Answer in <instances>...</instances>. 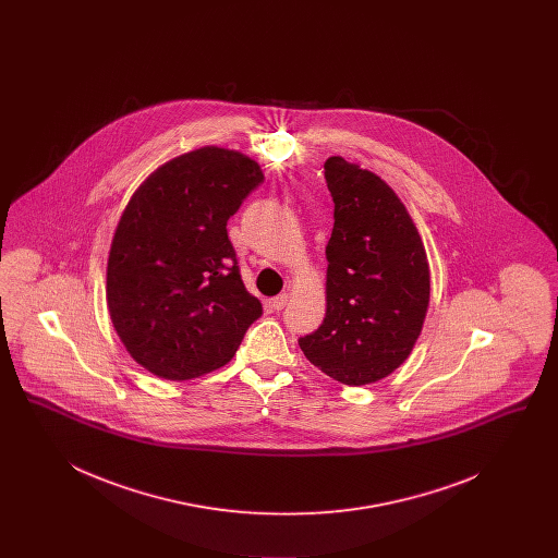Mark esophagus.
I'll return each mask as SVG.
<instances>
[{
    "label": "esophagus",
    "mask_w": 558,
    "mask_h": 558,
    "mask_svg": "<svg viewBox=\"0 0 558 558\" xmlns=\"http://www.w3.org/2000/svg\"><path fill=\"white\" fill-rule=\"evenodd\" d=\"M287 303H289V294H287V292H282V294H278V296H274V299H271V307H274L276 312L284 310V307H287Z\"/></svg>",
    "instance_id": "34e87169"
}]
</instances>
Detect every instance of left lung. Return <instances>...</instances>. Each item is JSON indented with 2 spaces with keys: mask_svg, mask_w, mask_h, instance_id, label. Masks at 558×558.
Returning <instances> with one entry per match:
<instances>
[{
  "mask_svg": "<svg viewBox=\"0 0 558 558\" xmlns=\"http://www.w3.org/2000/svg\"><path fill=\"white\" fill-rule=\"evenodd\" d=\"M324 178L335 203L326 316L299 347L330 378L360 387L410 355L428 307V262L414 221L378 175L330 157Z\"/></svg>",
  "mask_w": 558,
  "mask_h": 558,
  "instance_id": "left-lung-1",
  "label": "left lung"
}]
</instances>
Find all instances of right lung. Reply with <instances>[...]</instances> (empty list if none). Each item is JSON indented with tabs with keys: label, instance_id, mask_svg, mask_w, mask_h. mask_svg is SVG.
I'll use <instances>...</instances> for the list:
<instances>
[{
	"label": "right lung",
	"instance_id": "obj_1",
	"mask_svg": "<svg viewBox=\"0 0 558 558\" xmlns=\"http://www.w3.org/2000/svg\"><path fill=\"white\" fill-rule=\"evenodd\" d=\"M262 182L255 160L205 146L165 162L133 194L108 255L107 301L146 371L169 380L215 371L264 314L226 228Z\"/></svg>",
	"mask_w": 558,
	"mask_h": 558
}]
</instances>
